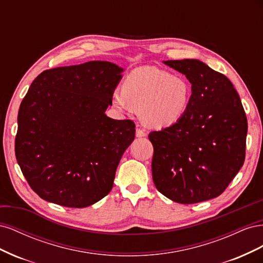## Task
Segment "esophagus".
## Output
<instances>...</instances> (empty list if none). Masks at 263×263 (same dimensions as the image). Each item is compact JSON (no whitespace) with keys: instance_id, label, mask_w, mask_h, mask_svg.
I'll use <instances>...</instances> for the list:
<instances>
[{"instance_id":"1","label":"esophagus","mask_w":263,"mask_h":263,"mask_svg":"<svg viewBox=\"0 0 263 263\" xmlns=\"http://www.w3.org/2000/svg\"><path fill=\"white\" fill-rule=\"evenodd\" d=\"M136 136L137 137H144V136H146V132L144 130V129H141V128H136Z\"/></svg>"}]
</instances>
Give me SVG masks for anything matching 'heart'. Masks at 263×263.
Segmentation results:
<instances>
[{
	"mask_svg": "<svg viewBox=\"0 0 263 263\" xmlns=\"http://www.w3.org/2000/svg\"><path fill=\"white\" fill-rule=\"evenodd\" d=\"M193 89L186 78L156 67H140L127 74L122 91L112 94L119 109H138L141 122L151 128H165L184 116Z\"/></svg>",
	"mask_w": 263,
	"mask_h": 263,
	"instance_id": "b5f03b06",
	"label": "heart"
}]
</instances>
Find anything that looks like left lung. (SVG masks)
Instances as JSON below:
<instances>
[{
	"instance_id": "8db88e82",
	"label": "left lung",
	"mask_w": 263,
	"mask_h": 263,
	"mask_svg": "<svg viewBox=\"0 0 263 263\" xmlns=\"http://www.w3.org/2000/svg\"><path fill=\"white\" fill-rule=\"evenodd\" d=\"M192 84L180 121L151 132L157 190L173 202L194 204L220 195L245 162L248 123L229 79L196 59L168 60Z\"/></svg>"
}]
</instances>
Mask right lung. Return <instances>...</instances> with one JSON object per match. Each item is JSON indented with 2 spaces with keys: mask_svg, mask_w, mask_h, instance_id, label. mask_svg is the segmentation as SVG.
I'll return each mask as SVG.
<instances>
[{
  "mask_svg": "<svg viewBox=\"0 0 263 263\" xmlns=\"http://www.w3.org/2000/svg\"><path fill=\"white\" fill-rule=\"evenodd\" d=\"M123 69L108 61L46 70L30 84L17 116L15 156L34 192L83 209L113 187L135 138L130 119L105 115Z\"/></svg>",
  "mask_w": 263,
  "mask_h": 263,
  "instance_id": "right-lung-1",
  "label": "right lung"
}]
</instances>
